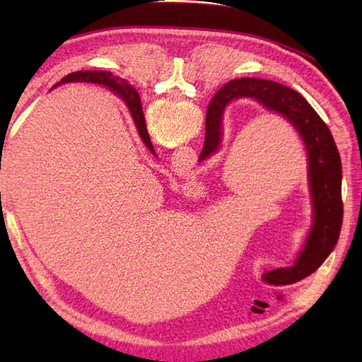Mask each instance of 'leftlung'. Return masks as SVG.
I'll list each match as a JSON object with an SVG mask.
<instances>
[{"label": "left lung", "mask_w": 362, "mask_h": 362, "mask_svg": "<svg viewBox=\"0 0 362 362\" xmlns=\"http://www.w3.org/2000/svg\"><path fill=\"white\" fill-rule=\"evenodd\" d=\"M253 99L264 110L280 115L302 138L308 161V187L313 205L311 228L294 263L267 271L263 280L275 286L294 284L316 272L339 240L342 205V165L333 135L316 110L296 90L267 79L230 81L210 101L205 119V143L199 160L219 151L222 119L227 105L236 99Z\"/></svg>", "instance_id": "left-lung-1"}]
</instances>
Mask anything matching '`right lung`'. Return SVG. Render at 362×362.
<instances>
[{
    "mask_svg": "<svg viewBox=\"0 0 362 362\" xmlns=\"http://www.w3.org/2000/svg\"><path fill=\"white\" fill-rule=\"evenodd\" d=\"M70 82H88V83H98V86H104L109 87L115 95H118L122 101L126 103L127 109L132 115L135 127L138 130V135L143 140L153 156H156V151H153V146L151 143V138L148 134V129H146V121H144V115H143V107H141V99L138 91L130 86V83L124 79L115 78V76L109 71H76L65 76V78L57 82L54 87L62 86V83H70Z\"/></svg>",
    "mask_w": 362,
    "mask_h": 362,
    "instance_id": "right-lung-1",
    "label": "right lung"
}]
</instances>
